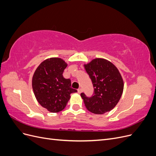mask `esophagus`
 I'll return each mask as SVG.
<instances>
[{"label": "esophagus", "instance_id": "esophagus-1", "mask_svg": "<svg viewBox=\"0 0 156 156\" xmlns=\"http://www.w3.org/2000/svg\"><path fill=\"white\" fill-rule=\"evenodd\" d=\"M77 92H78L79 94H81V93L83 92V90H82L81 88H79V89L77 90Z\"/></svg>", "mask_w": 156, "mask_h": 156}]
</instances>
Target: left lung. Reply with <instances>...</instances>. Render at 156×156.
<instances>
[{"instance_id":"1","label":"left lung","mask_w":156,"mask_h":156,"mask_svg":"<svg viewBox=\"0 0 156 156\" xmlns=\"http://www.w3.org/2000/svg\"><path fill=\"white\" fill-rule=\"evenodd\" d=\"M84 66L94 88V93L90 98L81 94L87 108L97 115L111 111L119 103L124 90V81L119 69L103 58L94 59Z\"/></svg>"}]
</instances>
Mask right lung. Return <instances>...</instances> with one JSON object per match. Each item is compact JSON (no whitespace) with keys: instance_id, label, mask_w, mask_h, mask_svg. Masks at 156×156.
<instances>
[{"instance_id":"add662e5","label":"right lung","mask_w":156,"mask_h":156,"mask_svg":"<svg viewBox=\"0 0 156 156\" xmlns=\"http://www.w3.org/2000/svg\"><path fill=\"white\" fill-rule=\"evenodd\" d=\"M67 63L62 58H50L42 62L32 77V89L40 104L51 112L62 111L77 90L71 87V80L62 73Z\"/></svg>"}]
</instances>
